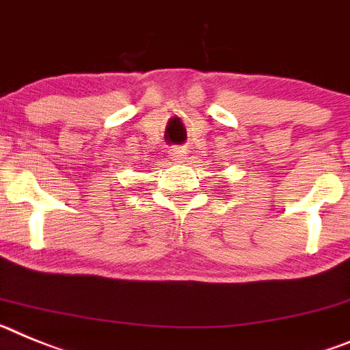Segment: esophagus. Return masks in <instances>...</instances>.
I'll list each match as a JSON object with an SVG mask.
<instances>
[{"instance_id":"1","label":"esophagus","mask_w":350,"mask_h":350,"mask_svg":"<svg viewBox=\"0 0 350 350\" xmlns=\"http://www.w3.org/2000/svg\"><path fill=\"white\" fill-rule=\"evenodd\" d=\"M169 157H171L174 162H183L185 158H187V150H183V148H172V150L169 151Z\"/></svg>"}]
</instances>
